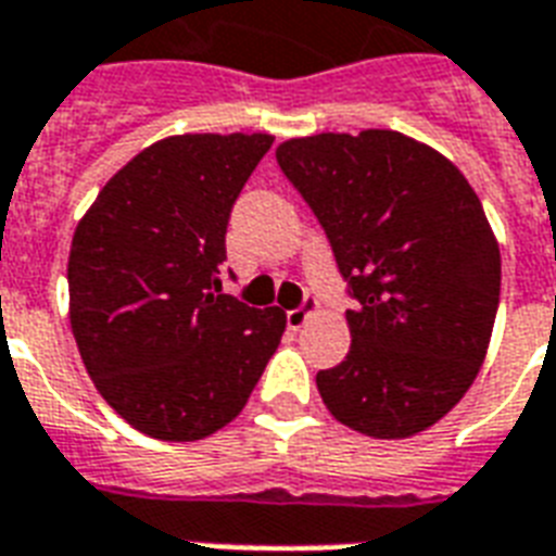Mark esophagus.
I'll return each instance as SVG.
<instances>
[{
	"mask_svg": "<svg viewBox=\"0 0 556 556\" xmlns=\"http://www.w3.org/2000/svg\"><path fill=\"white\" fill-rule=\"evenodd\" d=\"M313 313H316V299H304L302 307L287 311V328H290V331H299V328L311 319Z\"/></svg>",
	"mask_w": 556,
	"mask_h": 556,
	"instance_id": "esophagus-1",
	"label": "esophagus"
}]
</instances>
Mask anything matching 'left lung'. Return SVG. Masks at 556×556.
I'll use <instances>...</instances> for the list:
<instances>
[{"mask_svg": "<svg viewBox=\"0 0 556 556\" xmlns=\"http://www.w3.org/2000/svg\"><path fill=\"white\" fill-rule=\"evenodd\" d=\"M331 243L354 307L352 349L316 387L333 419L375 440L431 428L478 378L501 293V254L457 166L399 131L278 146Z\"/></svg>", "mask_w": 556, "mask_h": 556, "instance_id": "1", "label": "left lung"}]
</instances>
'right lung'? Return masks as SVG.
Here are the masks:
<instances>
[{"label":"right lung","mask_w":556,"mask_h":556,"mask_svg":"<svg viewBox=\"0 0 556 556\" xmlns=\"http://www.w3.org/2000/svg\"><path fill=\"white\" fill-rule=\"evenodd\" d=\"M269 135L157 140L104 184L70 249V323L96 390L166 442L243 410L287 316L223 293L225 231Z\"/></svg>","instance_id":"obj_1"}]
</instances>
